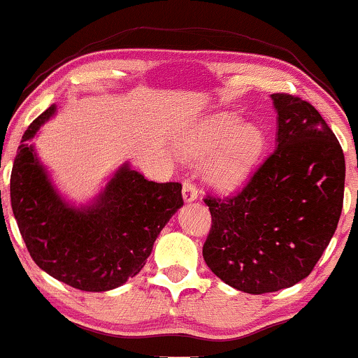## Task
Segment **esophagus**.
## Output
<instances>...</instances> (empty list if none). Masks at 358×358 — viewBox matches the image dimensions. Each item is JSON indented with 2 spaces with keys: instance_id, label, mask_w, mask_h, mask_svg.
<instances>
[{
  "instance_id": "34e87169",
  "label": "esophagus",
  "mask_w": 358,
  "mask_h": 358,
  "mask_svg": "<svg viewBox=\"0 0 358 358\" xmlns=\"http://www.w3.org/2000/svg\"><path fill=\"white\" fill-rule=\"evenodd\" d=\"M182 197L185 202H192L197 199V187L194 184V180L190 179H184L182 182Z\"/></svg>"
}]
</instances>
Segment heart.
Here are the masks:
<instances>
[{
    "instance_id": "1",
    "label": "heart",
    "mask_w": 358,
    "mask_h": 358,
    "mask_svg": "<svg viewBox=\"0 0 358 358\" xmlns=\"http://www.w3.org/2000/svg\"><path fill=\"white\" fill-rule=\"evenodd\" d=\"M185 156L212 155L207 173L217 185L230 189L247 178L262 155L263 136L253 124H240L231 115L207 118L180 141Z\"/></svg>"
}]
</instances>
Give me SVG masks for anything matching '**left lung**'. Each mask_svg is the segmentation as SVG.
<instances>
[{"label": "left lung", "instance_id": "1", "mask_svg": "<svg viewBox=\"0 0 358 358\" xmlns=\"http://www.w3.org/2000/svg\"><path fill=\"white\" fill-rule=\"evenodd\" d=\"M278 148L234 196L207 194L212 225L202 255L235 289L263 294L304 280L341 219L345 159L309 101L273 94Z\"/></svg>", "mask_w": 358, "mask_h": 358}]
</instances>
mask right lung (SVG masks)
I'll return each mask as SVG.
<instances>
[{
	"mask_svg": "<svg viewBox=\"0 0 358 358\" xmlns=\"http://www.w3.org/2000/svg\"><path fill=\"white\" fill-rule=\"evenodd\" d=\"M54 111L49 106L22 134L11 171L13 213L41 270L80 291L113 289L146 264L159 231L184 203L182 185L152 182L124 164L95 203L67 206L29 146Z\"/></svg>",
	"mask_w": 358,
	"mask_h": 358,
	"instance_id": "obj_1",
	"label": "right lung"
}]
</instances>
